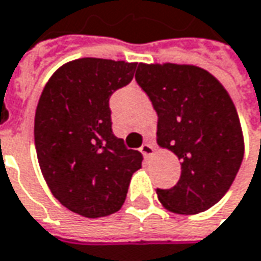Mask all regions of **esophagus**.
I'll list each match as a JSON object with an SVG mask.
<instances>
[{
	"label": "esophagus",
	"mask_w": 261,
	"mask_h": 261,
	"mask_svg": "<svg viewBox=\"0 0 261 261\" xmlns=\"http://www.w3.org/2000/svg\"><path fill=\"white\" fill-rule=\"evenodd\" d=\"M141 152L144 154L145 158H149V156L155 152V146L152 145V144H148V142H146V144H144V145L141 146Z\"/></svg>",
	"instance_id": "1"
}]
</instances>
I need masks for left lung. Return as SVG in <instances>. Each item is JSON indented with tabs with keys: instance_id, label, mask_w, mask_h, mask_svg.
I'll use <instances>...</instances> for the list:
<instances>
[{
	"instance_id": "left-lung-1",
	"label": "left lung",
	"mask_w": 261,
	"mask_h": 261,
	"mask_svg": "<svg viewBox=\"0 0 261 261\" xmlns=\"http://www.w3.org/2000/svg\"><path fill=\"white\" fill-rule=\"evenodd\" d=\"M136 83L158 116L156 144L181 163L171 189H156L167 211L205 212L231 187L244 156L240 117L224 86L196 65L139 64Z\"/></svg>"
}]
</instances>
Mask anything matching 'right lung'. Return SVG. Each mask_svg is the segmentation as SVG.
I'll return each instance as SVG.
<instances>
[{
	"instance_id": "1",
	"label": "right lung",
	"mask_w": 261,
	"mask_h": 261,
	"mask_svg": "<svg viewBox=\"0 0 261 261\" xmlns=\"http://www.w3.org/2000/svg\"><path fill=\"white\" fill-rule=\"evenodd\" d=\"M136 62L81 58L49 78L35 116L39 166L52 195L86 218L117 212L132 174L142 166L112 130L109 98L127 86Z\"/></svg>"
}]
</instances>
